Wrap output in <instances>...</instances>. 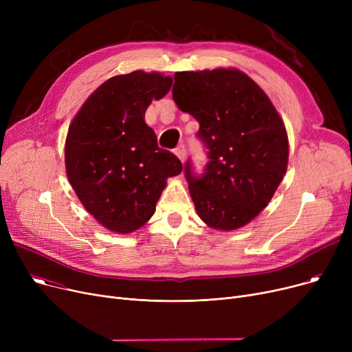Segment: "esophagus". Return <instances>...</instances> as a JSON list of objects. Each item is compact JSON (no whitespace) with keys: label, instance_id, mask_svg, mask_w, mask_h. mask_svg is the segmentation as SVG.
I'll use <instances>...</instances> for the list:
<instances>
[{"label":"esophagus","instance_id":"esophagus-1","mask_svg":"<svg viewBox=\"0 0 352 352\" xmlns=\"http://www.w3.org/2000/svg\"><path fill=\"white\" fill-rule=\"evenodd\" d=\"M174 153H175V155L181 160V162L186 160V155H187V148H186V145L184 144H181V145H178L175 150H174Z\"/></svg>","mask_w":352,"mask_h":352}]
</instances>
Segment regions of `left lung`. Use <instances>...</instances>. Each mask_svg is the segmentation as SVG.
I'll use <instances>...</instances> for the list:
<instances>
[{
	"instance_id": "1",
	"label": "left lung",
	"mask_w": 352,
	"mask_h": 352,
	"mask_svg": "<svg viewBox=\"0 0 352 352\" xmlns=\"http://www.w3.org/2000/svg\"><path fill=\"white\" fill-rule=\"evenodd\" d=\"M173 98L198 122L208 162L184 165L198 217L212 228L248 224L272 198L287 170L285 125L265 92L232 68L175 72Z\"/></svg>"
}]
</instances>
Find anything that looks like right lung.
I'll list each match as a JSON object with an SVG mask.
<instances>
[{
    "mask_svg": "<svg viewBox=\"0 0 352 352\" xmlns=\"http://www.w3.org/2000/svg\"><path fill=\"white\" fill-rule=\"evenodd\" d=\"M171 77L134 71L101 84L72 120L65 141V168L85 210L109 231L138 230L155 211L165 179L181 161L157 144L144 121L151 101L162 98Z\"/></svg>",
    "mask_w": 352,
    "mask_h": 352,
    "instance_id": "right-lung-1",
    "label": "right lung"
}]
</instances>
